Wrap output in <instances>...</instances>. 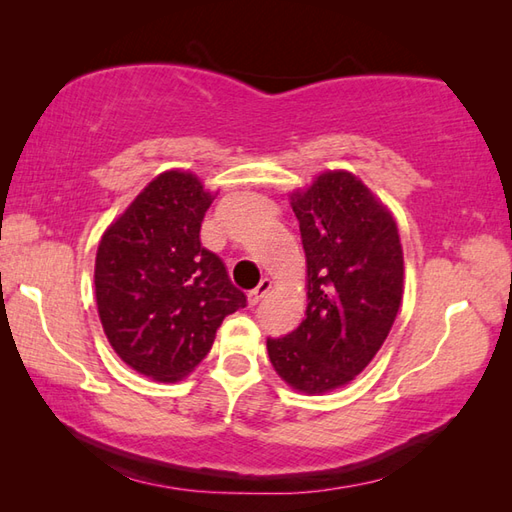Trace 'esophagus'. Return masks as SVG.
I'll return each mask as SVG.
<instances>
[{
  "instance_id": "esophagus-1",
  "label": "esophagus",
  "mask_w": 512,
  "mask_h": 512,
  "mask_svg": "<svg viewBox=\"0 0 512 512\" xmlns=\"http://www.w3.org/2000/svg\"><path fill=\"white\" fill-rule=\"evenodd\" d=\"M270 288H273V281H270V279H262V281H259V286L248 292V306H250V308L257 306V303L268 295Z\"/></svg>"
}]
</instances>
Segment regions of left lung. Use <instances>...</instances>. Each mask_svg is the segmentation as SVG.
Listing matches in <instances>:
<instances>
[{"instance_id": "1", "label": "left lung", "mask_w": 512, "mask_h": 512, "mask_svg": "<svg viewBox=\"0 0 512 512\" xmlns=\"http://www.w3.org/2000/svg\"><path fill=\"white\" fill-rule=\"evenodd\" d=\"M290 200L308 308L295 332L266 347L290 387L323 394L354 380L385 343L402 301V246L394 217L350 171H325Z\"/></svg>"}]
</instances>
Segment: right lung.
Returning a JSON list of instances; mask_svg holds the SVG:
<instances>
[{"instance_id":"right-lung-1","label":"right lung","mask_w":512,"mask_h":512,"mask_svg":"<svg viewBox=\"0 0 512 512\" xmlns=\"http://www.w3.org/2000/svg\"><path fill=\"white\" fill-rule=\"evenodd\" d=\"M213 195L189 171L151 180L101 237L96 306L107 341L138 374L176 383L209 354L224 317L246 308L200 242Z\"/></svg>"}]
</instances>
